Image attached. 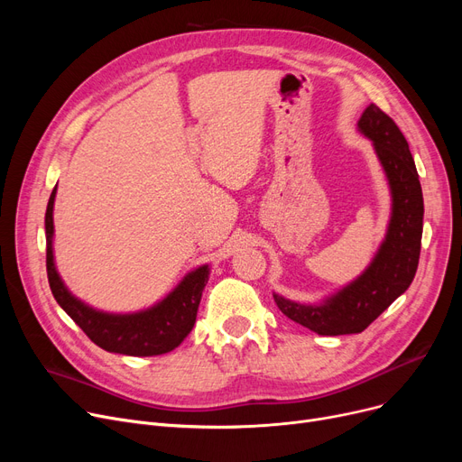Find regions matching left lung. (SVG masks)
Returning a JSON list of instances; mask_svg holds the SVG:
<instances>
[{"label":"left lung","mask_w":462,"mask_h":462,"mask_svg":"<svg viewBox=\"0 0 462 462\" xmlns=\"http://www.w3.org/2000/svg\"><path fill=\"white\" fill-rule=\"evenodd\" d=\"M357 125L373 140L392 187L393 213L385 241L369 270L322 305H300L273 294L282 314L319 335H348L369 328L406 292L420 263L423 192L408 142L376 105L365 108Z\"/></svg>","instance_id":"left-lung-1"}]
</instances>
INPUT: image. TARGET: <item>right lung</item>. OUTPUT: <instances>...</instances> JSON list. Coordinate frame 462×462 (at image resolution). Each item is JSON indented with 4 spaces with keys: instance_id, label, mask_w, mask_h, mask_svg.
<instances>
[{
    "instance_id": "obj_1",
    "label": "right lung",
    "mask_w": 462,
    "mask_h": 462,
    "mask_svg": "<svg viewBox=\"0 0 462 462\" xmlns=\"http://www.w3.org/2000/svg\"><path fill=\"white\" fill-rule=\"evenodd\" d=\"M56 199V187L46 206L44 228H46V273L51 290L60 307L77 322V326L91 341L106 352L127 356H159L174 350L190 333L197 310L200 305L202 290L208 282L209 270L202 265L197 272L189 273L181 284L162 300L159 305L136 312V314H106L93 310L77 298L69 294L63 286L52 254L54 221L52 209Z\"/></svg>"
}]
</instances>
